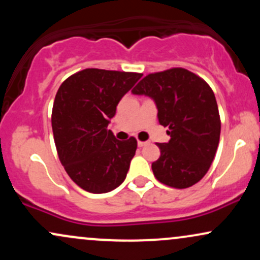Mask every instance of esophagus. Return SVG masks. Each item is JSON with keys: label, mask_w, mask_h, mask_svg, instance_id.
Listing matches in <instances>:
<instances>
[{"label": "esophagus", "mask_w": 260, "mask_h": 260, "mask_svg": "<svg viewBox=\"0 0 260 260\" xmlns=\"http://www.w3.org/2000/svg\"><path fill=\"white\" fill-rule=\"evenodd\" d=\"M149 144V142H142V140H138V147L142 148V147H145V145Z\"/></svg>", "instance_id": "34e87169"}]
</instances>
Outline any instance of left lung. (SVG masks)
<instances>
[{"label": "left lung", "instance_id": "8db88e82", "mask_svg": "<svg viewBox=\"0 0 260 260\" xmlns=\"http://www.w3.org/2000/svg\"><path fill=\"white\" fill-rule=\"evenodd\" d=\"M132 92L154 100L159 123L169 127V143H159L154 176L174 188H188L207 174L220 140L219 109L205 80L184 68L144 77Z\"/></svg>", "mask_w": 260, "mask_h": 260}]
</instances>
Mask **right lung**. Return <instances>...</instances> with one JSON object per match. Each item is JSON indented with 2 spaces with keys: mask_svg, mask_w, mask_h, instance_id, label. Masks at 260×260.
Returning a JSON list of instances; mask_svg holds the SVG:
<instances>
[{
  "mask_svg": "<svg viewBox=\"0 0 260 260\" xmlns=\"http://www.w3.org/2000/svg\"><path fill=\"white\" fill-rule=\"evenodd\" d=\"M142 76L88 68L59 86L51 117L55 144L66 172L86 192L107 193L126 178L137 140L116 139L107 126Z\"/></svg>",
  "mask_w": 260,
  "mask_h": 260,
  "instance_id": "1",
  "label": "right lung"
}]
</instances>
